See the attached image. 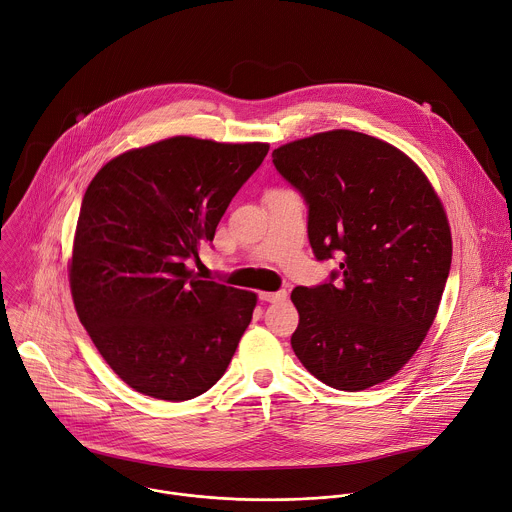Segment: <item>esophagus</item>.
I'll use <instances>...</instances> for the list:
<instances>
[{"mask_svg": "<svg viewBox=\"0 0 512 512\" xmlns=\"http://www.w3.org/2000/svg\"><path fill=\"white\" fill-rule=\"evenodd\" d=\"M285 298H287V291H285V289H279V291H261V294H259V300H261V302H269V304L283 302Z\"/></svg>", "mask_w": 512, "mask_h": 512, "instance_id": "34e87169", "label": "esophagus"}]
</instances>
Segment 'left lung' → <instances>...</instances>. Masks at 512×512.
Listing matches in <instances>:
<instances>
[{
  "label": "left lung",
  "mask_w": 512,
  "mask_h": 512,
  "mask_svg": "<svg viewBox=\"0 0 512 512\" xmlns=\"http://www.w3.org/2000/svg\"><path fill=\"white\" fill-rule=\"evenodd\" d=\"M271 156L308 204L316 259H340L324 283L291 291V348L338 391L391 379L421 346L450 275L440 198L403 152L358 131L316 133Z\"/></svg>",
  "instance_id": "left-lung-1"
}]
</instances>
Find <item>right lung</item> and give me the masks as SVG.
Masks as SVG:
<instances>
[{
    "label": "right lung",
    "mask_w": 512,
    "mask_h": 512,
    "mask_svg": "<svg viewBox=\"0 0 512 512\" xmlns=\"http://www.w3.org/2000/svg\"><path fill=\"white\" fill-rule=\"evenodd\" d=\"M267 143L170 137L125 152L89 184L70 261L77 314L137 393L188 401L221 379L247 330L253 291L188 269L212 243Z\"/></svg>",
    "instance_id": "add662e5"
}]
</instances>
